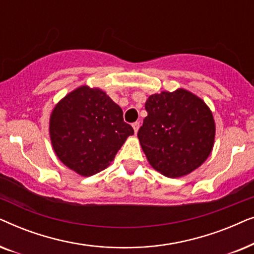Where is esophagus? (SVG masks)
Instances as JSON below:
<instances>
[{"instance_id": "obj_1", "label": "esophagus", "mask_w": 254, "mask_h": 254, "mask_svg": "<svg viewBox=\"0 0 254 254\" xmlns=\"http://www.w3.org/2000/svg\"><path fill=\"white\" fill-rule=\"evenodd\" d=\"M131 126H133V128H134V131H135V133H137L138 128H140V123H138V121H136V123H134L133 125H131Z\"/></svg>"}]
</instances>
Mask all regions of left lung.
<instances>
[{
  "instance_id": "8db88e82",
  "label": "left lung",
  "mask_w": 254,
  "mask_h": 254,
  "mask_svg": "<svg viewBox=\"0 0 254 254\" xmlns=\"http://www.w3.org/2000/svg\"><path fill=\"white\" fill-rule=\"evenodd\" d=\"M145 111L137 137L152 168L178 178L206 161L214 145L215 123L202 99L184 89L163 91L149 97Z\"/></svg>"
}]
</instances>
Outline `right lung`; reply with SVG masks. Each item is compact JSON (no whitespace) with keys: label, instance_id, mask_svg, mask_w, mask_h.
<instances>
[{"label":"right lung","instance_id":"obj_1","mask_svg":"<svg viewBox=\"0 0 254 254\" xmlns=\"http://www.w3.org/2000/svg\"><path fill=\"white\" fill-rule=\"evenodd\" d=\"M50 134L59 159L78 175L90 177L110 165L134 129L105 92L84 85L54 107Z\"/></svg>","mask_w":254,"mask_h":254}]
</instances>
